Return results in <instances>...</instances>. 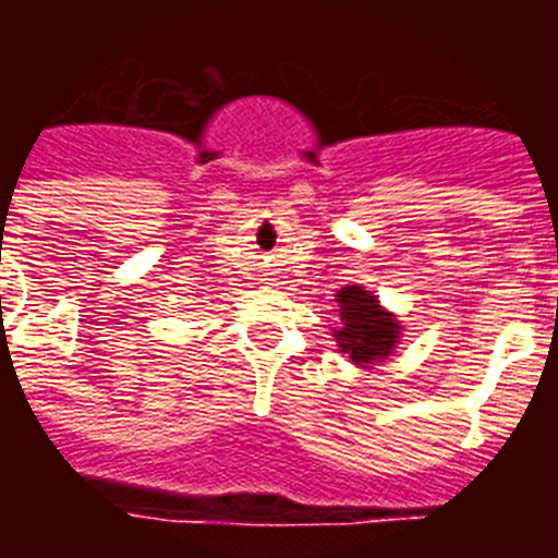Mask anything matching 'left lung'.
I'll return each mask as SVG.
<instances>
[{
    "label": "left lung",
    "mask_w": 558,
    "mask_h": 558,
    "mask_svg": "<svg viewBox=\"0 0 558 558\" xmlns=\"http://www.w3.org/2000/svg\"><path fill=\"white\" fill-rule=\"evenodd\" d=\"M340 322L343 327L338 329V347L347 352L354 363H372V360L386 357L397 343V324L391 315L383 313L374 295L368 290L343 288L338 293Z\"/></svg>",
    "instance_id": "obj_1"
}]
</instances>
